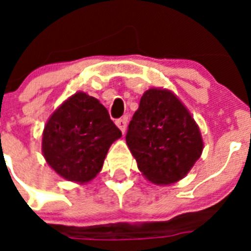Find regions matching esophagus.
Returning <instances> with one entry per match:
<instances>
[{"label":"esophagus","instance_id":"34e87169","mask_svg":"<svg viewBox=\"0 0 251 251\" xmlns=\"http://www.w3.org/2000/svg\"><path fill=\"white\" fill-rule=\"evenodd\" d=\"M115 124H117V127L122 130V133H124L126 129H127V118L117 119V121H115Z\"/></svg>","mask_w":251,"mask_h":251}]
</instances>
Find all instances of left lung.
Returning a JSON list of instances; mask_svg holds the SVG:
<instances>
[{
  "mask_svg": "<svg viewBox=\"0 0 251 251\" xmlns=\"http://www.w3.org/2000/svg\"><path fill=\"white\" fill-rule=\"evenodd\" d=\"M126 142L142 175L156 185L182 179L203 150L191 113L176 94L162 88H151L142 95Z\"/></svg>",
  "mask_w": 251,
  "mask_h": 251,
  "instance_id": "obj_1",
  "label": "left lung"
}]
</instances>
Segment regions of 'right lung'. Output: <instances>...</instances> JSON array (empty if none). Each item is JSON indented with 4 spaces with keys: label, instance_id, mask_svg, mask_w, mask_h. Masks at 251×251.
Wrapping results in <instances>:
<instances>
[{
    "label": "right lung",
    "instance_id": "add662e5",
    "mask_svg": "<svg viewBox=\"0 0 251 251\" xmlns=\"http://www.w3.org/2000/svg\"><path fill=\"white\" fill-rule=\"evenodd\" d=\"M121 137L105 106L77 92L46 122L41 148L48 165L59 176L88 183L100 172L108 150Z\"/></svg>",
    "mask_w": 251,
    "mask_h": 251
}]
</instances>
